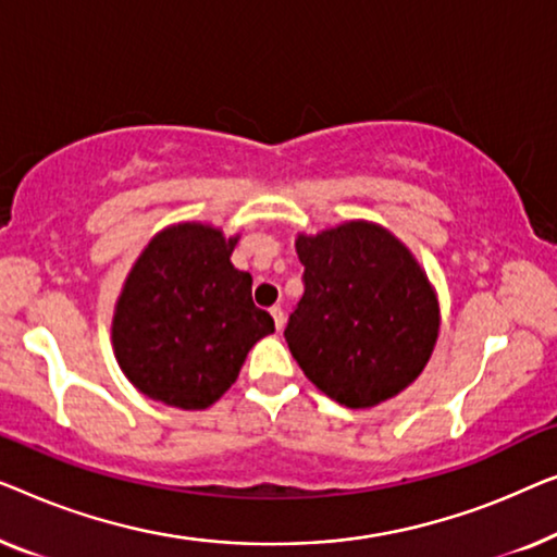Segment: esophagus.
Listing matches in <instances>:
<instances>
[{"instance_id": "obj_1", "label": "esophagus", "mask_w": 557, "mask_h": 557, "mask_svg": "<svg viewBox=\"0 0 557 557\" xmlns=\"http://www.w3.org/2000/svg\"><path fill=\"white\" fill-rule=\"evenodd\" d=\"M270 315L275 318V327H277V331H282V327H285V312H282L280 305H272Z\"/></svg>"}]
</instances>
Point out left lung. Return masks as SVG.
Listing matches in <instances>:
<instances>
[{
    "label": "left lung",
    "instance_id": "left-lung-1",
    "mask_svg": "<svg viewBox=\"0 0 557 557\" xmlns=\"http://www.w3.org/2000/svg\"><path fill=\"white\" fill-rule=\"evenodd\" d=\"M305 293L285 341L302 373L348 409L419 379L438 338V300L409 247L373 222L297 234Z\"/></svg>",
    "mask_w": 557,
    "mask_h": 557
}]
</instances>
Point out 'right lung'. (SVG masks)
I'll list each match as a JSON object with an SVG mask.
<instances>
[{
	"label": "right lung",
	"mask_w": 557,
	"mask_h": 557,
	"mask_svg": "<svg viewBox=\"0 0 557 557\" xmlns=\"http://www.w3.org/2000/svg\"><path fill=\"white\" fill-rule=\"evenodd\" d=\"M239 237L209 224L166 226L125 277L113 350L140 394L184 411L207 409L237 381L249 348L275 333L252 302V275L232 264Z\"/></svg>",
	"instance_id": "right-lung-1"
}]
</instances>
